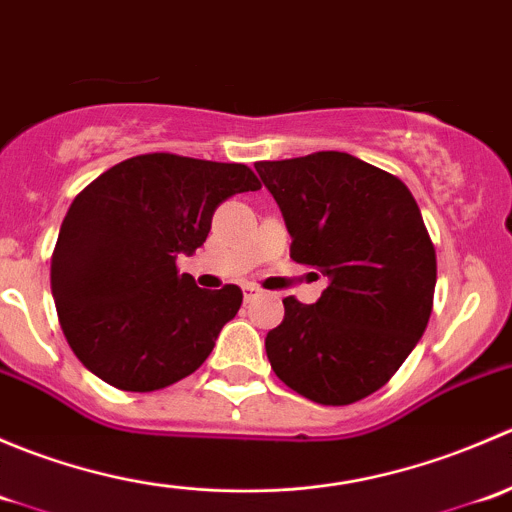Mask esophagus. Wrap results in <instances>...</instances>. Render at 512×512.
<instances>
[{
    "instance_id": "esophagus-1",
    "label": "esophagus",
    "mask_w": 512,
    "mask_h": 512,
    "mask_svg": "<svg viewBox=\"0 0 512 512\" xmlns=\"http://www.w3.org/2000/svg\"><path fill=\"white\" fill-rule=\"evenodd\" d=\"M242 292H245V302H252V299L262 297V287L257 285H245L242 287Z\"/></svg>"
}]
</instances>
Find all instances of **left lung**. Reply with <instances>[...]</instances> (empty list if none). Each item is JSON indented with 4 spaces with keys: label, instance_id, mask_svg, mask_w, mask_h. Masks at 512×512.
I'll list each match as a JSON object with an SVG mask.
<instances>
[{
    "label": "left lung",
    "instance_id": "left-lung-1",
    "mask_svg": "<svg viewBox=\"0 0 512 512\" xmlns=\"http://www.w3.org/2000/svg\"><path fill=\"white\" fill-rule=\"evenodd\" d=\"M292 237L289 257L327 280L322 297H285L267 359L304 399L347 406L374 394L414 352L431 317L436 250L411 190L339 151L255 163Z\"/></svg>",
    "mask_w": 512,
    "mask_h": 512
}]
</instances>
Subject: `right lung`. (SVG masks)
<instances>
[{
    "label": "right lung",
    "mask_w": 512,
    "mask_h": 512,
    "mask_svg": "<svg viewBox=\"0 0 512 512\" xmlns=\"http://www.w3.org/2000/svg\"><path fill=\"white\" fill-rule=\"evenodd\" d=\"M247 190L260 180L242 163L148 153L76 195L51 257V294L91 374L123 391H156L208 359L242 292L200 289L175 260L203 245L223 200Z\"/></svg>",
    "instance_id": "right-lung-1"
}]
</instances>
